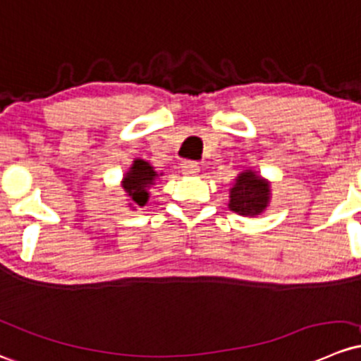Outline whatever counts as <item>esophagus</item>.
<instances>
[{
  "label": "esophagus",
  "mask_w": 361,
  "mask_h": 361,
  "mask_svg": "<svg viewBox=\"0 0 361 361\" xmlns=\"http://www.w3.org/2000/svg\"><path fill=\"white\" fill-rule=\"evenodd\" d=\"M199 171H200L199 164H197V162H193V161H185L183 164H181V173H183L185 176H195Z\"/></svg>",
  "instance_id": "1"
}]
</instances>
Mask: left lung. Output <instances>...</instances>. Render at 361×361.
<instances>
[{
	"instance_id": "obj_1",
	"label": "left lung",
	"mask_w": 361,
	"mask_h": 361,
	"mask_svg": "<svg viewBox=\"0 0 361 361\" xmlns=\"http://www.w3.org/2000/svg\"><path fill=\"white\" fill-rule=\"evenodd\" d=\"M268 204H270V183L250 169L238 174L233 187L230 188V209L240 216L254 218L267 209Z\"/></svg>"
}]
</instances>
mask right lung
I'll list each match as a JSON object with an SVG mask.
<instances>
[{
    "label": "right lung",
    "instance_id": "add662e5",
    "mask_svg": "<svg viewBox=\"0 0 361 361\" xmlns=\"http://www.w3.org/2000/svg\"><path fill=\"white\" fill-rule=\"evenodd\" d=\"M157 173L143 159H135L126 176L123 178V188L126 192L130 206L142 207L149 200V188L154 185Z\"/></svg>",
    "mask_w": 361,
    "mask_h": 361
}]
</instances>
